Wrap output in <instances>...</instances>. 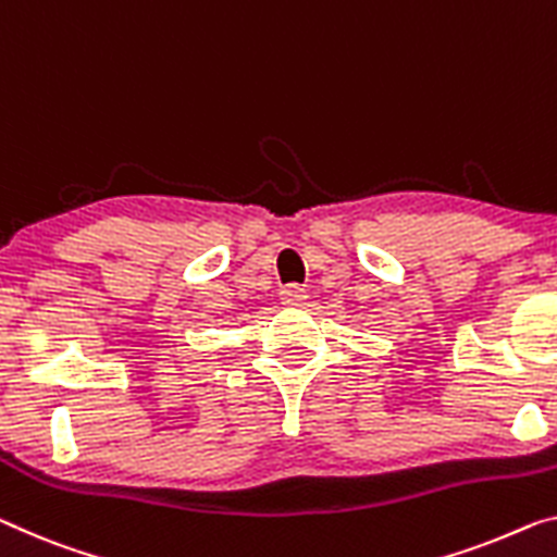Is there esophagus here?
<instances>
[{
  "label": "esophagus",
  "instance_id": "obj_1",
  "mask_svg": "<svg viewBox=\"0 0 557 557\" xmlns=\"http://www.w3.org/2000/svg\"><path fill=\"white\" fill-rule=\"evenodd\" d=\"M306 288L298 284H290L286 288H281V304L284 306H301L306 301Z\"/></svg>",
  "mask_w": 557,
  "mask_h": 557
}]
</instances>
